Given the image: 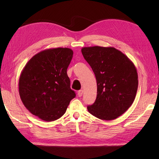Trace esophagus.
<instances>
[{
	"instance_id": "obj_1",
	"label": "esophagus",
	"mask_w": 159,
	"mask_h": 159,
	"mask_svg": "<svg viewBox=\"0 0 159 159\" xmlns=\"http://www.w3.org/2000/svg\"><path fill=\"white\" fill-rule=\"evenodd\" d=\"M83 91L79 90V92H78V96H79V97H81L83 96Z\"/></svg>"
}]
</instances>
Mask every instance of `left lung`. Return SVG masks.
Listing matches in <instances>:
<instances>
[{
    "mask_svg": "<svg viewBox=\"0 0 159 159\" xmlns=\"http://www.w3.org/2000/svg\"><path fill=\"white\" fill-rule=\"evenodd\" d=\"M81 52L97 82L96 101L87 110L100 120L116 119L126 112L135 98L138 88L135 66L113 47H84Z\"/></svg>",
    "mask_w": 159,
    "mask_h": 159,
    "instance_id": "8db88e82",
    "label": "left lung"
}]
</instances>
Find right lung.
Segmentation results:
<instances>
[{"label": "right lung", "instance_id": "obj_1", "mask_svg": "<svg viewBox=\"0 0 159 159\" xmlns=\"http://www.w3.org/2000/svg\"><path fill=\"white\" fill-rule=\"evenodd\" d=\"M73 57L68 48L42 50L30 59L19 79V94L25 107L46 121L58 120L76 96L67 69Z\"/></svg>", "mask_w": 159, "mask_h": 159}]
</instances>
